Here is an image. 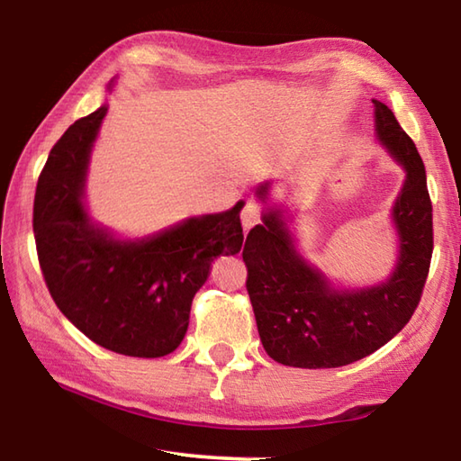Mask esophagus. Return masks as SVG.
<instances>
[{"label": "esophagus", "mask_w": 461, "mask_h": 461, "mask_svg": "<svg viewBox=\"0 0 461 461\" xmlns=\"http://www.w3.org/2000/svg\"><path fill=\"white\" fill-rule=\"evenodd\" d=\"M260 217H262V205L258 201L249 199L246 203L244 212H241V225H244V230L248 231L249 228H254L256 223H260Z\"/></svg>", "instance_id": "34e87169"}]
</instances>
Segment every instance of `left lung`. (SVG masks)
Returning <instances> with one entry per match:
<instances>
[{
	"label": "left lung",
	"mask_w": 461,
	"mask_h": 461,
	"mask_svg": "<svg viewBox=\"0 0 461 461\" xmlns=\"http://www.w3.org/2000/svg\"><path fill=\"white\" fill-rule=\"evenodd\" d=\"M376 131L407 170L393 217L401 240L396 270L364 291H333L296 254L283 215L272 209L249 230L244 246L246 288L267 354L293 368H338L376 352L419 307L433 254V205L417 146L390 109L374 101ZM268 185L258 194L267 197Z\"/></svg>",
	"instance_id": "left-lung-1"
}]
</instances>
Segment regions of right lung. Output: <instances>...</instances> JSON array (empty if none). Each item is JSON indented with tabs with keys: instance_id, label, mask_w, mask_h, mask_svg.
Returning a JSON list of instances; mask_svg holds the SVG:
<instances>
[{
	"instance_id": "right-lung-1",
	"label": "right lung",
	"mask_w": 461,
	"mask_h": 461,
	"mask_svg": "<svg viewBox=\"0 0 461 461\" xmlns=\"http://www.w3.org/2000/svg\"><path fill=\"white\" fill-rule=\"evenodd\" d=\"M105 112L101 105L77 120L52 146L34 197L38 262L62 315L91 341L115 354L160 357L183 341L193 296L213 260L241 249L244 203L142 241H118L95 228L81 194Z\"/></svg>"
}]
</instances>
